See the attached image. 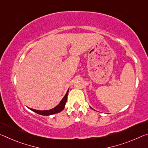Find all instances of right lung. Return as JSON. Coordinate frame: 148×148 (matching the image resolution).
Returning a JSON list of instances; mask_svg holds the SVG:
<instances>
[{
  "label": "right lung",
  "mask_w": 148,
  "mask_h": 148,
  "mask_svg": "<svg viewBox=\"0 0 148 148\" xmlns=\"http://www.w3.org/2000/svg\"><path fill=\"white\" fill-rule=\"evenodd\" d=\"M68 93H69V90L67 91L66 93L64 95V97L62 98V99L60 101V102L59 103V104L57 105L55 107H54L52 109H49V110H45V111H39V110H36V109H29L30 110H32V111H34L36 113L41 114V115H44V116H49V115H51V114H55V113H58L60 111H62L64 108L65 107V104L66 103L67 101V96H68Z\"/></svg>",
  "instance_id": "1"
}]
</instances>
